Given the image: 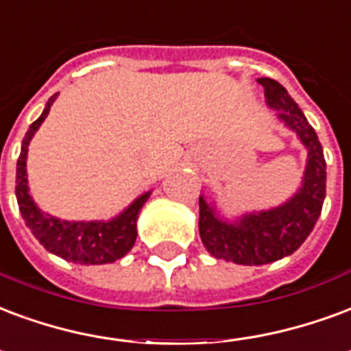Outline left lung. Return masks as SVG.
Returning <instances> with one entry per match:
<instances>
[{
    "instance_id": "1",
    "label": "left lung",
    "mask_w": 351,
    "mask_h": 351,
    "mask_svg": "<svg viewBox=\"0 0 351 351\" xmlns=\"http://www.w3.org/2000/svg\"><path fill=\"white\" fill-rule=\"evenodd\" d=\"M258 83L269 108L279 111V119L307 147L308 160L301 189L279 208L227 223L202 197L199 199V232L206 251L215 258L243 266H261L292 255L311 234L326 199V158L316 132L281 83L271 77H261Z\"/></svg>"
}]
</instances>
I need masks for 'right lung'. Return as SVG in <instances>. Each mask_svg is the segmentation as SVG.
<instances>
[{
	"instance_id": "add662e5",
	"label": "right lung",
	"mask_w": 351,
	"mask_h": 351,
	"mask_svg": "<svg viewBox=\"0 0 351 351\" xmlns=\"http://www.w3.org/2000/svg\"><path fill=\"white\" fill-rule=\"evenodd\" d=\"M53 95L46 104L43 115L31 124L22 141V152L16 163V199L18 208L23 221L33 236L43 243L46 251L61 256L64 261L76 264H108L123 258L130 249L134 247L137 238V217L143 204L147 202L150 193L137 197L136 201L117 215L115 219L104 221H61L53 215L44 214L33 202L27 188V173H25V158L31 137L35 136L38 126L50 113Z\"/></svg>"
}]
</instances>
